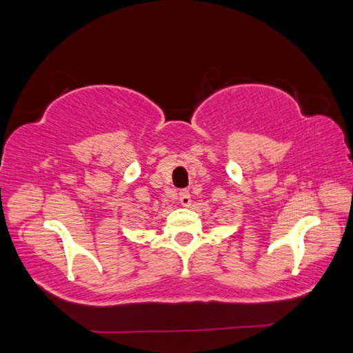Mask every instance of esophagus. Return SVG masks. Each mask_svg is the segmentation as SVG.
<instances>
[{
    "mask_svg": "<svg viewBox=\"0 0 353 353\" xmlns=\"http://www.w3.org/2000/svg\"><path fill=\"white\" fill-rule=\"evenodd\" d=\"M179 203H181V205H182L183 208L190 206V205H192L190 192H188V190H182L181 193H179Z\"/></svg>",
    "mask_w": 353,
    "mask_h": 353,
    "instance_id": "1",
    "label": "esophagus"
}]
</instances>
